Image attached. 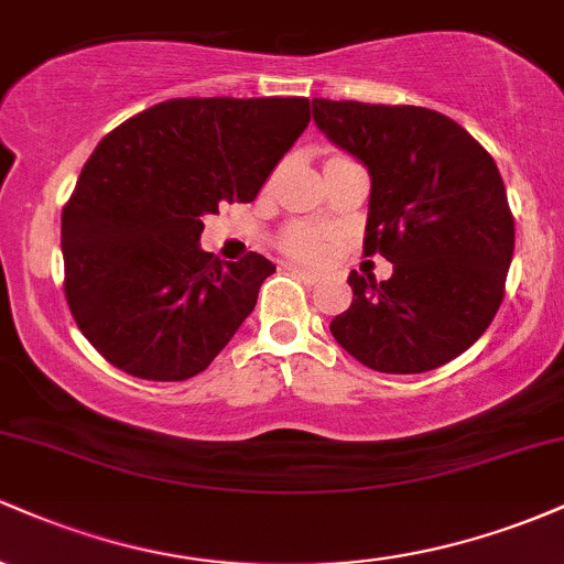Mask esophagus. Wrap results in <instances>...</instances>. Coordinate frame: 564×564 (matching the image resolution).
Returning a JSON list of instances; mask_svg holds the SVG:
<instances>
[{"label":"esophagus","mask_w":564,"mask_h":564,"mask_svg":"<svg viewBox=\"0 0 564 564\" xmlns=\"http://www.w3.org/2000/svg\"><path fill=\"white\" fill-rule=\"evenodd\" d=\"M286 270H291V273L294 275H300L304 283H318L321 281V275L315 273V270H307V268H300V264H289Z\"/></svg>","instance_id":"esophagus-1"}]
</instances>
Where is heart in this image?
<instances>
[{"label":"heart","instance_id":"obj_1","mask_svg":"<svg viewBox=\"0 0 564 564\" xmlns=\"http://www.w3.org/2000/svg\"><path fill=\"white\" fill-rule=\"evenodd\" d=\"M283 249L294 257H313L323 254V236L315 228H294L283 238Z\"/></svg>","mask_w":564,"mask_h":564}]
</instances>
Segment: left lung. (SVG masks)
Returning <instances> with one entry per match:
<instances>
[{"instance_id": "obj_1", "label": "left lung", "mask_w": 564, "mask_h": 564, "mask_svg": "<svg viewBox=\"0 0 564 564\" xmlns=\"http://www.w3.org/2000/svg\"><path fill=\"white\" fill-rule=\"evenodd\" d=\"M315 124L371 174L364 254L390 281L349 273L332 334L381 373H424L469 349L496 318L514 217L496 161L462 124L419 106L313 100Z\"/></svg>"}]
</instances>
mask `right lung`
Instances as JSON below:
<instances>
[{
    "label": "right lung",
    "instance_id": "1",
    "mask_svg": "<svg viewBox=\"0 0 564 564\" xmlns=\"http://www.w3.org/2000/svg\"><path fill=\"white\" fill-rule=\"evenodd\" d=\"M307 121V97H177L97 142L63 209V289L108 364L183 381L228 345L275 264L206 254L204 217L254 200Z\"/></svg>",
    "mask_w": 564,
    "mask_h": 564
}]
</instances>
